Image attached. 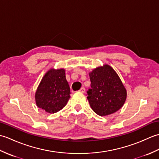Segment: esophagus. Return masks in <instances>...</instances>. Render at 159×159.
Returning <instances> with one entry per match:
<instances>
[{
    "instance_id": "esophagus-1",
    "label": "esophagus",
    "mask_w": 159,
    "mask_h": 159,
    "mask_svg": "<svg viewBox=\"0 0 159 159\" xmlns=\"http://www.w3.org/2000/svg\"><path fill=\"white\" fill-rule=\"evenodd\" d=\"M79 91H80V92H81V93H85V89L84 88V87H82V88L80 89Z\"/></svg>"
}]
</instances>
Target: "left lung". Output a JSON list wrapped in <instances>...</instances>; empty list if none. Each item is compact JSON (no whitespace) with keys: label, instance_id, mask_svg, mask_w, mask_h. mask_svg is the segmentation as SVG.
I'll use <instances>...</instances> for the list:
<instances>
[{"label":"left lung","instance_id":"obj_1","mask_svg":"<svg viewBox=\"0 0 159 159\" xmlns=\"http://www.w3.org/2000/svg\"><path fill=\"white\" fill-rule=\"evenodd\" d=\"M89 74L91 88L87 96L94 112L105 116L121 109L126 98V90L112 67L104 65Z\"/></svg>","mask_w":159,"mask_h":159}]
</instances>
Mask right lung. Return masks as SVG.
<instances>
[{"label":"right lung","instance_id":"1","mask_svg":"<svg viewBox=\"0 0 159 159\" xmlns=\"http://www.w3.org/2000/svg\"><path fill=\"white\" fill-rule=\"evenodd\" d=\"M70 98V88L63 69L49 70L43 77L35 93L37 106L50 113L62 109Z\"/></svg>","mask_w":159,"mask_h":159}]
</instances>
